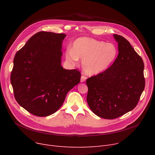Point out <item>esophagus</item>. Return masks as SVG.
Instances as JSON below:
<instances>
[{
    "label": "esophagus",
    "mask_w": 155,
    "mask_h": 155,
    "mask_svg": "<svg viewBox=\"0 0 155 155\" xmlns=\"http://www.w3.org/2000/svg\"><path fill=\"white\" fill-rule=\"evenodd\" d=\"M86 79H87V77L85 76H84V75H82V77H81V78H80V82H85V81L86 80Z\"/></svg>",
    "instance_id": "esophagus-1"
}]
</instances>
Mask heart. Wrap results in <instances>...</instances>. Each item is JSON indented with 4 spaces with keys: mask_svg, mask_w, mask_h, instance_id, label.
<instances>
[{
    "mask_svg": "<svg viewBox=\"0 0 155 155\" xmlns=\"http://www.w3.org/2000/svg\"><path fill=\"white\" fill-rule=\"evenodd\" d=\"M117 49L115 45L87 37L77 39L72 49L65 52L67 61L75 64L79 58L82 59V65L87 75H95L106 70L115 61Z\"/></svg>",
    "mask_w": 155,
    "mask_h": 155,
    "instance_id": "heart-1",
    "label": "heart"
}]
</instances>
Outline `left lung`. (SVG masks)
<instances>
[{"label":"left lung","instance_id":"1","mask_svg":"<svg viewBox=\"0 0 155 155\" xmlns=\"http://www.w3.org/2000/svg\"><path fill=\"white\" fill-rule=\"evenodd\" d=\"M119 54L111 66L87 80L89 107L100 117L113 119L132 110L145 87L144 63L124 37L114 35Z\"/></svg>","mask_w":155,"mask_h":155}]
</instances>
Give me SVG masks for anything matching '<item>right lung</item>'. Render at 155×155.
<instances>
[{"label": "right lung", "instance_id": "obj_1", "mask_svg": "<svg viewBox=\"0 0 155 155\" xmlns=\"http://www.w3.org/2000/svg\"><path fill=\"white\" fill-rule=\"evenodd\" d=\"M64 34L41 31L16 53L11 82L18 103L32 114L45 117L58 110L67 93L80 81L77 70L61 66Z\"/></svg>", "mask_w": 155, "mask_h": 155}]
</instances>
